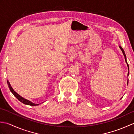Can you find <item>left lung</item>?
I'll use <instances>...</instances> for the list:
<instances>
[{"label":"left lung","mask_w":134,"mask_h":134,"mask_svg":"<svg viewBox=\"0 0 134 134\" xmlns=\"http://www.w3.org/2000/svg\"><path fill=\"white\" fill-rule=\"evenodd\" d=\"M119 47H120V48L121 50V51H122V52H123V55H124V58H125V60H126V63L127 64L128 69H129V64H128V63H127V60H126V54H125V52H124V50H123V48H121L120 46H119ZM129 72H128V76H129ZM129 83V79H128V82H127V83Z\"/></svg>","instance_id":"1"}]
</instances>
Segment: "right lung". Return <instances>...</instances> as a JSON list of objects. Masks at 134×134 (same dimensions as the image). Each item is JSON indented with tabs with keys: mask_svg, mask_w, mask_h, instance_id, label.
Wrapping results in <instances>:
<instances>
[{
	"mask_svg": "<svg viewBox=\"0 0 134 134\" xmlns=\"http://www.w3.org/2000/svg\"><path fill=\"white\" fill-rule=\"evenodd\" d=\"M7 84H8V87H9V89H10V91L11 92V93H12L13 94V95H14V96H15V97H16L17 99H18L19 101L22 102V103L24 104L28 105H30V106H36V105H38V104H34V103H33V102H30V101L27 100V99H25L24 98L22 97L21 96H20L18 94H17V93L15 92V91H14V90H13V89L12 88V87L11 86L10 82H8V81H7Z\"/></svg>",
	"mask_w": 134,
	"mask_h": 134,
	"instance_id": "right-lung-1",
	"label": "right lung"
}]
</instances>
